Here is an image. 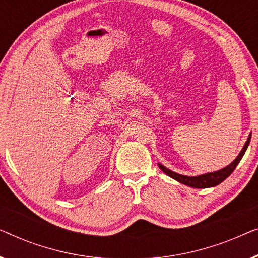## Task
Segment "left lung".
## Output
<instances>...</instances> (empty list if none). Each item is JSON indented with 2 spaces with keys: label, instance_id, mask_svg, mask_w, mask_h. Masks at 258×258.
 Returning a JSON list of instances; mask_svg holds the SVG:
<instances>
[{
  "label": "left lung",
  "instance_id": "8db88e82",
  "mask_svg": "<svg viewBox=\"0 0 258 258\" xmlns=\"http://www.w3.org/2000/svg\"><path fill=\"white\" fill-rule=\"evenodd\" d=\"M250 139H251V135H249L248 140H246L244 147H243V149H242L241 153H239L237 158H236V160L232 162L231 164H229L228 167L221 169V170H218V171L209 172V174H204V175H201V176H195V177H190V176L176 174V172L169 170V169H167L164 167V165H162V164H158V167H160V169L164 172V174L170 176L171 178L176 179V181L182 183V184L192 186V188H203V189L204 188H210V186L218 185L220 183L223 182L225 178H228L229 176L232 174V171H234L235 168L237 167L239 161L242 160L243 155H244L246 148H248L249 143H250Z\"/></svg>",
  "mask_w": 258,
  "mask_h": 258
}]
</instances>
